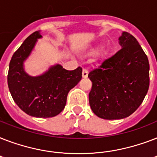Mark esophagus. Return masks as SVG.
Listing matches in <instances>:
<instances>
[{"instance_id": "obj_1", "label": "esophagus", "mask_w": 157, "mask_h": 157, "mask_svg": "<svg viewBox=\"0 0 157 157\" xmlns=\"http://www.w3.org/2000/svg\"><path fill=\"white\" fill-rule=\"evenodd\" d=\"M88 70L87 69H83V71H82V77L83 78H86L87 76H88Z\"/></svg>"}]
</instances>
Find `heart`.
<instances>
[{"label":"heart","instance_id":"b5f03b06","mask_svg":"<svg viewBox=\"0 0 157 157\" xmlns=\"http://www.w3.org/2000/svg\"><path fill=\"white\" fill-rule=\"evenodd\" d=\"M99 48H100V46H98V47L94 48V49H91V50H90L88 52H87V54H93L94 53L96 52V51H97V50H98Z\"/></svg>","mask_w":157,"mask_h":157}]
</instances>
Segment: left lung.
Returning <instances> with one entry per match:
<instances>
[{
    "mask_svg": "<svg viewBox=\"0 0 157 157\" xmlns=\"http://www.w3.org/2000/svg\"><path fill=\"white\" fill-rule=\"evenodd\" d=\"M121 49L91 71L89 101L93 112L105 120L123 119L143 103L149 88V62L131 34L119 37Z\"/></svg>",
    "mask_w": 157,
    "mask_h": 157,
    "instance_id": "8db88e82",
    "label": "left lung"
}]
</instances>
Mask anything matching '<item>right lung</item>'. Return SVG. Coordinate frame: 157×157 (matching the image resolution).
<instances>
[{
    "mask_svg": "<svg viewBox=\"0 0 157 157\" xmlns=\"http://www.w3.org/2000/svg\"><path fill=\"white\" fill-rule=\"evenodd\" d=\"M40 31L31 34L12 56L9 66L8 86L13 101L29 116L48 118L64 109L69 91L79 83L82 69L72 71L55 64L39 76H33L24 70V62L42 37Z\"/></svg>",
    "mask_w": 157,
    "mask_h": 157,
    "instance_id": "1",
    "label": "right lung"
}]
</instances>
